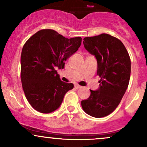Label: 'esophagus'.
<instances>
[{
  "instance_id": "esophagus-1",
  "label": "esophagus",
  "mask_w": 147,
  "mask_h": 147,
  "mask_svg": "<svg viewBox=\"0 0 147 147\" xmlns=\"http://www.w3.org/2000/svg\"><path fill=\"white\" fill-rule=\"evenodd\" d=\"M75 88L76 89H79V88H82V86H79V85H77V84H76V85H75Z\"/></svg>"
}]
</instances>
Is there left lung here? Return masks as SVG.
Segmentation results:
<instances>
[{
	"instance_id": "1",
	"label": "left lung",
	"mask_w": 147,
	"mask_h": 147,
	"mask_svg": "<svg viewBox=\"0 0 147 147\" xmlns=\"http://www.w3.org/2000/svg\"><path fill=\"white\" fill-rule=\"evenodd\" d=\"M84 48L97 61L99 88L82 101L83 110L92 117L100 118L113 112L121 102L129 84L131 59L122 42L115 37L102 34L85 37Z\"/></svg>"
}]
</instances>
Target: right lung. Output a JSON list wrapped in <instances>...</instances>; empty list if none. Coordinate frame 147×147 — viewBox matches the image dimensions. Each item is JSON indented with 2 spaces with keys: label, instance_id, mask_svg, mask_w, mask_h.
Segmentation results:
<instances>
[{
  "label": "right lung",
  "instance_id": "add662e5",
  "mask_svg": "<svg viewBox=\"0 0 147 147\" xmlns=\"http://www.w3.org/2000/svg\"><path fill=\"white\" fill-rule=\"evenodd\" d=\"M81 37L67 38L53 30L37 32L23 45L21 56L22 86L28 102L35 110L49 113L61 104L72 83L60 79L56 68L77 51Z\"/></svg>",
  "mask_w": 147,
  "mask_h": 147
}]
</instances>
